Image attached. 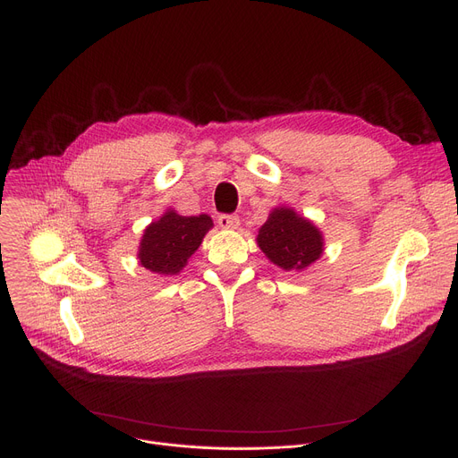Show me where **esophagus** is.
<instances>
[{"label":"esophagus","instance_id":"obj_1","mask_svg":"<svg viewBox=\"0 0 458 458\" xmlns=\"http://www.w3.org/2000/svg\"><path fill=\"white\" fill-rule=\"evenodd\" d=\"M219 225L223 228H237L239 226V216L237 215L223 213V215H219Z\"/></svg>","mask_w":458,"mask_h":458}]
</instances>
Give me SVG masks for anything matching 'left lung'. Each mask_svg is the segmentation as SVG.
<instances>
[{
    "label": "left lung",
    "mask_w": 458,
    "mask_h": 458,
    "mask_svg": "<svg viewBox=\"0 0 458 458\" xmlns=\"http://www.w3.org/2000/svg\"><path fill=\"white\" fill-rule=\"evenodd\" d=\"M258 245L275 266L301 271L323 254V235L293 209L278 208L259 228Z\"/></svg>",
    "instance_id": "8db88e82"
}]
</instances>
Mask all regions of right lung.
<instances>
[{
    "label": "right lung",
    "instance_id": "obj_1",
    "mask_svg": "<svg viewBox=\"0 0 458 458\" xmlns=\"http://www.w3.org/2000/svg\"><path fill=\"white\" fill-rule=\"evenodd\" d=\"M211 226L213 221L208 215L182 216L176 211H166L144 230L137 254L140 266L157 275L180 273Z\"/></svg>",
    "mask_w": 458,
    "mask_h": 458
}]
</instances>
